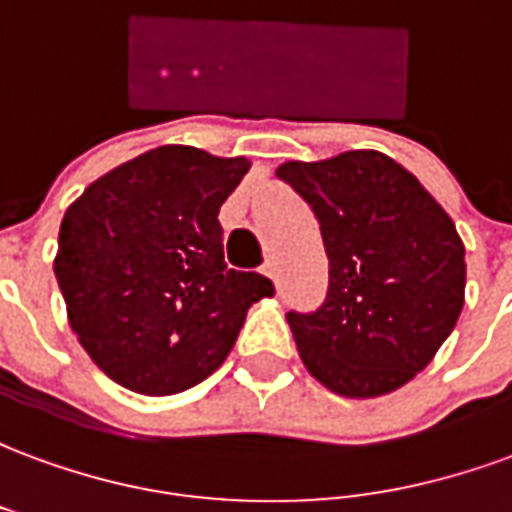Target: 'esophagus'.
Segmentation results:
<instances>
[{
    "label": "esophagus",
    "mask_w": 512,
    "mask_h": 512,
    "mask_svg": "<svg viewBox=\"0 0 512 512\" xmlns=\"http://www.w3.org/2000/svg\"><path fill=\"white\" fill-rule=\"evenodd\" d=\"M263 274H266V277L271 279L274 285H277V282H279V268H277V263H274V260H268L266 266H263Z\"/></svg>",
    "instance_id": "obj_1"
}]
</instances>
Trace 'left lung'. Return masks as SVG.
Returning <instances> with one entry per match:
<instances>
[{"mask_svg": "<svg viewBox=\"0 0 512 512\" xmlns=\"http://www.w3.org/2000/svg\"><path fill=\"white\" fill-rule=\"evenodd\" d=\"M321 222L329 293L315 312H288L312 378L343 397L395 392L430 365L463 310L466 260L455 224L395 158L348 150L285 161Z\"/></svg>", "mask_w": 512, "mask_h": 512, "instance_id": "left-lung-1", "label": "left lung"}]
</instances>
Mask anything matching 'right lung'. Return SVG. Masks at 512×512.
I'll return each mask as SVG.
<instances>
[{
    "label": "right lung",
    "mask_w": 512,
    "mask_h": 512,
    "mask_svg": "<svg viewBox=\"0 0 512 512\" xmlns=\"http://www.w3.org/2000/svg\"><path fill=\"white\" fill-rule=\"evenodd\" d=\"M252 161L161 145L93 180L65 211L54 274L68 323L106 376L161 397L233 351L271 279L224 263L219 208Z\"/></svg>",
    "instance_id": "right-lung-1"
}]
</instances>
